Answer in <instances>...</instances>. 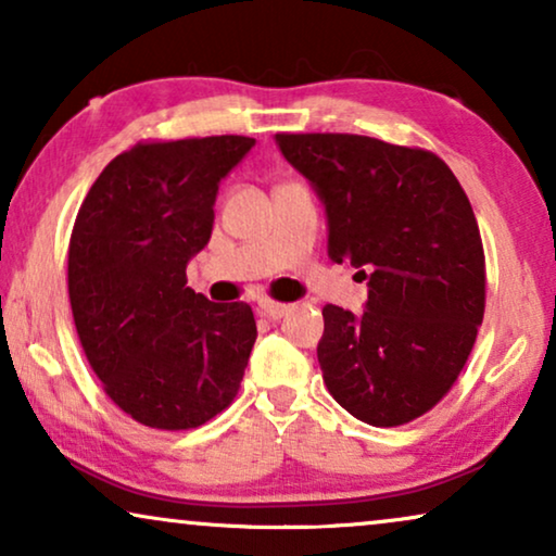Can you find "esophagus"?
Returning a JSON list of instances; mask_svg holds the SVG:
<instances>
[{"label": "esophagus", "instance_id": "34e87169", "mask_svg": "<svg viewBox=\"0 0 556 556\" xmlns=\"http://www.w3.org/2000/svg\"><path fill=\"white\" fill-rule=\"evenodd\" d=\"M288 303H276V301H268V299H261L257 301V311H261L263 316L268 318H283L288 314Z\"/></svg>", "mask_w": 556, "mask_h": 556}]
</instances>
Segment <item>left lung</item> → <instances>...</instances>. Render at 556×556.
<instances>
[{
	"mask_svg": "<svg viewBox=\"0 0 556 556\" xmlns=\"http://www.w3.org/2000/svg\"><path fill=\"white\" fill-rule=\"evenodd\" d=\"M276 143L324 204L331 261L367 280L364 314L324 306L326 387L375 428L415 420L458 379L483 321V242L460 181L430 151L369 136Z\"/></svg>",
	"mask_w": 556,
	"mask_h": 556,
	"instance_id": "obj_1",
	"label": "left lung"
}]
</instances>
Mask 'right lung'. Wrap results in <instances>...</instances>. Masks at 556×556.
I'll return each instance as SVG.
<instances>
[{"label": "right lung", "mask_w": 556, "mask_h": 556, "mask_svg": "<svg viewBox=\"0 0 556 556\" xmlns=\"http://www.w3.org/2000/svg\"><path fill=\"white\" fill-rule=\"evenodd\" d=\"M255 139L136 143L101 172L67 250L75 329L103 390L136 422L200 428L240 390L257 329L248 303L187 286L210 242L219 181Z\"/></svg>", "instance_id": "right-lung-1"}]
</instances>
